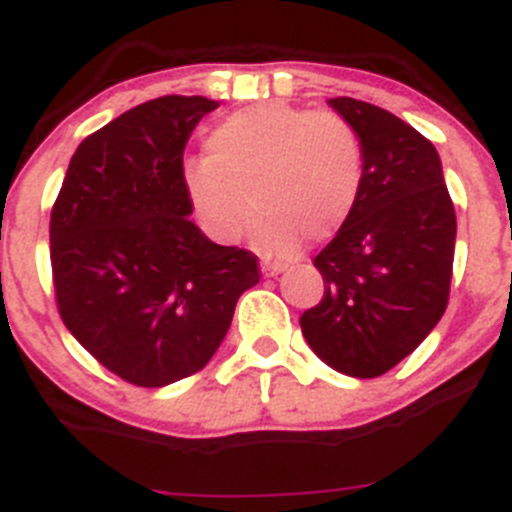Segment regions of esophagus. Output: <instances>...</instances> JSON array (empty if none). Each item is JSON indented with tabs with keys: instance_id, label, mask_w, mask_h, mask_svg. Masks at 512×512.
I'll return each mask as SVG.
<instances>
[{
	"instance_id": "34e87169",
	"label": "esophagus",
	"mask_w": 512,
	"mask_h": 512,
	"mask_svg": "<svg viewBox=\"0 0 512 512\" xmlns=\"http://www.w3.org/2000/svg\"><path fill=\"white\" fill-rule=\"evenodd\" d=\"M280 272H285V265L282 262H270V260H262V275L265 277H277Z\"/></svg>"
}]
</instances>
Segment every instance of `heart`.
Returning a JSON list of instances; mask_svg holds the SVG:
<instances>
[{
    "mask_svg": "<svg viewBox=\"0 0 512 512\" xmlns=\"http://www.w3.org/2000/svg\"><path fill=\"white\" fill-rule=\"evenodd\" d=\"M205 153L183 168L200 225L215 240H235L252 198L260 210L257 240L275 255L294 252L302 237H332L364 185L359 133L334 111L257 103L220 121L205 138Z\"/></svg>",
    "mask_w": 512,
    "mask_h": 512,
    "instance_id": "heart-1",
    "label": "heart"
}]
</instances>
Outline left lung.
I'll use <instances>...</instances> for the list:
<instances>
[{
    "label": "left lung",
    "mask_w": 512,
    "mask_h": 512,
    "mask_svg": "<svg viewBox=\"0 0 512 512\" xmlns=\"http://www.w3.org/2000/svg\"><path fill=\"white\" fill-rule=\"evenodd\" d=\"M329 106L359 133L364 185L354 213L314 257L324 297L299 327L324 364L374 379L414 352L446 312L456 210L441 158L414 126L349 96Z\"/></svg>",
    "instance_id": "left-lung-1"
}]
</instances>
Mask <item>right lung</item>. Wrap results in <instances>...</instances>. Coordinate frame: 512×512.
<instances>
[{
    "instance_id": "right-lung-1",
    "label": "right lung",
    "mask_w": 512,
    "mask_h": 512,
    "mask_svg": "<svg viewBox=\"0 0 512 512\" xmlns=\"http://www.w3.org/2000/svg\"><path fill=\"white\" fill-rule=\"evenodd\" d=\"M205 96H160L81 141L51 208V275L66 329L123 381L158 389L203 369L257 255L188 218L183 151Z\"/></svg>"
}]
</instances>
